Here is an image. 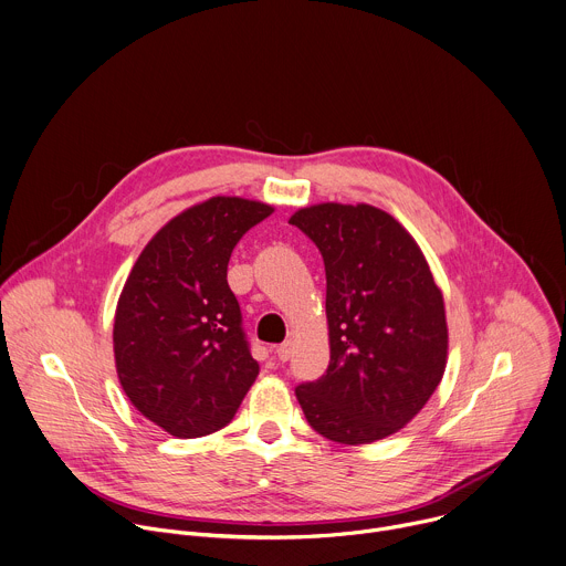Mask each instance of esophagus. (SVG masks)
<instances>
[{
	"instance_id": "obj_1",
	"label": "esophagus",
	"mask_w": 566,
	"mask_h": 566,
	"mask_svg": "<svg viewBox=\"0 0 566 566\" xmlns=\"http://www.w3.org/2000/svg\"><path fill=\"white\" fill-rule=\"evenodd\" d=\"M274 354H276V358L279 360H290V356H292V340H285V343H281L276 349H274Z\"/></svg>"
}]
</instances>
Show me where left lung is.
Listing matches in <instances>:
<instances>
[{
  "instance_id": "8db88e82",
  "label": "left lung",
  "mask_w": 566,
  "mask_h": 566,
  "mask_svg": "<svg viewBox=\"0 0 566 566\" xmlns=\"http://www.w3.org/2000/svg\"><path fill=\"white\" fill-rule=\"evenodd\" d=\"M325 263L329 365L296 398L321 436L367 444L402 429L447 365L442 292L411 234L387 212L318 203L292 214Z\"/></svg>"
}]
</instances>
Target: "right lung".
I'll list each match as a JSON object with an SVG mask.
<instances>
[{
    "label": "right lung",
    "mask_w": 566,
    "mask_h": 566,
    "mask_svg": "<svg viewBox=\"0 0 566 566\" xmlns=\"http://www.w3.org/2000/svg\"><path fill=\"white\" fill-rule=\"evenodd\" d=\"M272 206L212 197L168 221L139 254L115 314V363L130 402L177 438L226 427L259 363L228 285L241 237Z\"/></svg>",
    "instance_id": "obj_1"
}]
</instances>
